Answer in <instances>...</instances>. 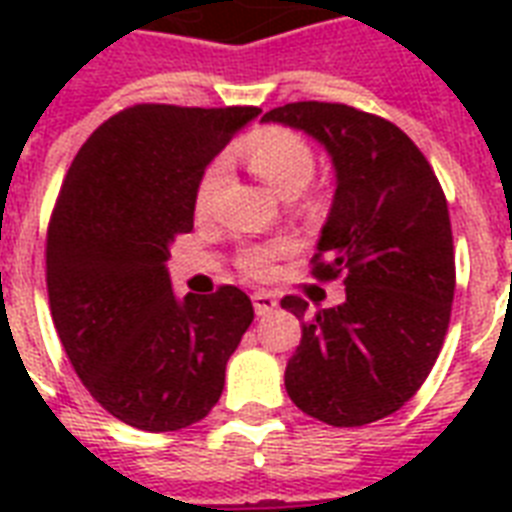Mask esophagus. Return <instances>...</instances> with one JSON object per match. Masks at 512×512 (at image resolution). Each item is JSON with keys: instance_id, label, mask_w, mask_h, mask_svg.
<instances>
[{"instance_id": "34e87169", "label": "esophagus", "mask_w": 512, "mask_h": 512, "mask_svg": "<svg viewBox=\"0 0 512 512\" xmlns=\"http://www.w3.org/2000/svg\"><path fill=\"white\" fill-rule=\"evenodd\" d=\"M252 305H255L257 316H268L279 303H276V297H273L271 292H255V295H252Z\"/></svg>"}]
</instances>
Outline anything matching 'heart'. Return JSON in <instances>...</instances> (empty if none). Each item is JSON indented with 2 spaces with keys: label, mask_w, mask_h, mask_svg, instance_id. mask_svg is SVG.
I'll use <instances>...</instances> for the list:
<instances>
[{
  "label": "heart",
  "mask_w": 512,
  "mask_h": 512,
  "mask_svg": "<svg viewBox=\"0 0 512 512\" xmlns=\"http://www.w3.org/2000/svg\"><path fill=\"white\" fill-rule=\"evenodd\" d=\"M244 159H247L249 170L255 172L260 180L271 185L273 191L281 196H297L305 185L311 183L316 162H313V151L308 148L300 135L289 130H263L255 132L244 146ZM225 162L217 159L201 172L199 185H196V207L207 209L215 199L217 188L223 183ZM279 249L276 247H249L241 252V268L252 276H265L271 271V260Z\"/></svg>",
  "instance_id": "1"
}]
</instances>
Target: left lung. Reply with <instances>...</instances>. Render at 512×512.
I'll return each mask as SVG.
<instances>
[{
	"mask_svg": "<svg viewBox=\"0 0 512 512\" xmlns=\"http://www.w3.org/2000/svg\"><path fill=\"white\" fill-rule=\"evenodd\" d=\"M263 122L305 132L332 159L335 196L319 236V279L345 276V303L308 313L284 385L297 409L335 428L398 412L444 345L454 300L452 223L441 185L396 124L342 103H287Z\"/></svg>",
	"mask_w": 512,
	"mask_h": 512,
	"instance_id": "8db88e82",
	"label": "left lung"
}]
</instances>
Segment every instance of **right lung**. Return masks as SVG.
Here are the masks:
<instances>
[{"mask_svg":"<svg viewBox=\"0 0 512 512\" xmlns=\"http://www.w3.org/2000/svg\"><path fill=\"white\" fill-rule=\"evenodd\" d=\"M260 108H124L68 167L47 231L58 337L90 396L148 433L204 420L255 311L236 287L177 297L167 260L207 164Z\"/></svg>","mask_w":512,"mask_h":512,"instance_id":"1","label":"right lung"}]
</instances>
